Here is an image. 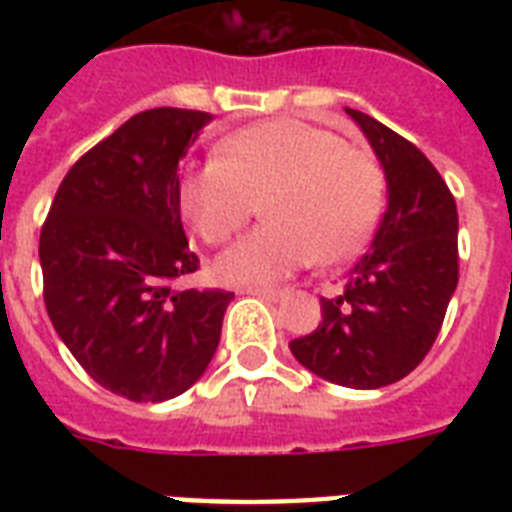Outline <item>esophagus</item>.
I'll return each mask as SVG.
<instances>
[{
    "instance_id": "esophagus-1",
    "label": "esophagus",
    "mask_w": 512,
    "mask_h": 512,
    "mask_svg": "<svg viewBox=\"0 0 512 512\" xmlns=\"http://www.w3.org/2000/svg\"><path fill=\"white\" fill-rule=\"evenodd\" d=\"M241 295H252V297H263V300H281L284 297V289H271V287H252V289H239Z\"/></svg>"
}]
</instances>
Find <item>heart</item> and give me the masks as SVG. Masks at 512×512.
<instances>
[{
	"instance_id": "1",
	"label": "heart",
	"mask_w": 512,
	"mask_h": 512,
	"mask_svg": "<svg viewBox=\"0 0 512 512\" xmlns=\"http://www.w3.org/2000/svg\"><path fill=\"white\" fill-rule=\"evenodd\" d=\"M180 212L209 244H223L257 215L268 223L217 257L228 287H271L316 257L337 263L372 236L385 204V175L372 154L335 132L276 119L233 132L217 159L177 183Z\"/></svg>"
}]
</instances>
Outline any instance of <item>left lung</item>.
I'll use <instances>...</instances> for the list:
<instances>
[{
    "instance_id": "obj_1",
    "label": "left lung",
    "mask_w": 512,
    "mask_h": 512,
    "mask_svg": "<svg viewBox=\"0 0 512 512\" xmlns=\"http://www.w3.org/2000/svg\"><path fill=\"white\" fill-rule=\"evenodd\" d=\"M388 185L372 247L321 297L316 332L289 342L321 380L374 390L404 380L430 350L457 289V204L428 156L372 116L345 108Z\"/></svg>"
}]
</instances>
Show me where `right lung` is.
Segmentation results:
<instances>
[{"mask_svg":"<svg viewBox=\"0 0 512 512\" xmlns=\"http://www.w3.org/2000/svg\"><path fill=\"white\" fill-rule=\"evenodd\" d=\"M212 114L151 108L63 177L39 236L44 305L92 380L167 401L215 356L233 292L175 289L199 268L180 223L177 167Z\"/></svg>","mask_w":512,"mask_h":512,"instance_id":"right-lung-1","label":"right lung"}]
</instances>
